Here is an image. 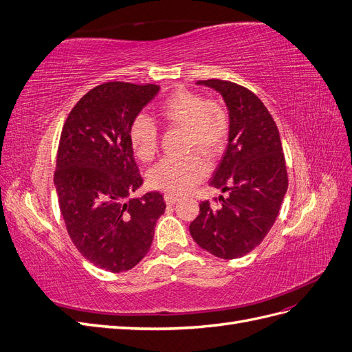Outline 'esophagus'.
Here are the masks:
<instances>
[{"mask_svg": "<svg viewBox=\"0 0 352 352\" xmlns=\"http://www.w3.org/2000/svg\"><path fill=\"white\" fill-rule=\"evenodd\" d=\"M164 201H166V204L173 206V204H176V202L179 201V198L176 195H173V194H166L164 195Z\"/></svg>", "mask_w": 352, "mask_h": 352, "instance_id": "1", "label": "esophagus"}]
</instances>
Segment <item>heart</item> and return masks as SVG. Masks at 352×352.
Returning a JSON list of instances; mask_svg holds the SVG:
<instances>
[{"label": "heart", "mask_w": 352, "mask_h": 352, "mask_svg": "<svg viewBox=\"0 0 352 352\" xmlns=\"http://www.w3.org/2000/svg\"><path fill=\"white\" fill-rule=\"evenodd\" d=\"M158 114L170 126L185 127V150L198 151L207 158L217 157L229 136V116L223 105L206 100L198 92L177 89L158 105ZM129 142L135 155L150 162L158 150V129L153 119L138 114L129 126ZM207 166L199 155L167 157L151 172L150 184L160 190L182 195L204 179Z\"/></svg>", "instance_id": "obj_1"}]
</instances>
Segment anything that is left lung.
Here are the masks:
<instances>
[{
    "label": "left lung",
    "instance_id": "1",
    "mask_svg": "<svg viewBox=\"0 0 352 352\" xmlns=\"http://www.w3.org/2000/svg\"><path fill=\"white\" fill-rule=\"evenodd\" d=\"M229 110V142L210 185L228 192L221 206L199 204L190 236L219 258H239L258 247L279 214L287 173L278 126L261 100L238 83L208 79Z\"/></svg>",
    "mask_w": 352,
    "mask_h": 352
}]
</instances>
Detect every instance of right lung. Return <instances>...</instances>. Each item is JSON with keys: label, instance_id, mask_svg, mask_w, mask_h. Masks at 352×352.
<instances>
[{"label": "right lung", "instance_id": "add662e5", "mask_svg": "<svg viewBox=\"0 0 352 352\" xmlns=\"http://www.w3.org/2000/svg\"><path fill=\"white\" fill-rule=\"evenodd\" d=\"M158 85L107 82L74 105L63 126L54 185L74 247L111 273L131 270L150 251L166 210L160 192L129 195L142 185L129 126Z\"/></svg>", "mask_w": 352, "mask_h": 352}]
</instances>
